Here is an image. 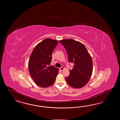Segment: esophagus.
Masks as SVG:
<instances>
[{
    "instance_id": "1",
    "label": "esophagus",
    "mask_w": 120,
    "mask_h": 120,
    "mask_svg": "<svg viewBox=\"0 0 120 120\" xmlns=\"http://www.w3.org/2000/svg\"><path fill=\"white\" fill-rule=\"evenodd\" d=\"M60 69L61 71H62V70H64V67H62L60 68Z\"/></svg>"
}]
</instances>
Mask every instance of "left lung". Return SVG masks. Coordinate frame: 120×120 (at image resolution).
I'll return each mask as SVG.
<instances>
[{"label": "left lung", "mask_w": 120, "mask_h": 120, "mask_svg": "<svg viewBox=\"0 0 120 120\" xmlns=\"http://www.w3.org/2000/svg\"><path fill=\"white\" fill-rule=\"evenodd\" d=\"M60 42L66 50L69 62L74 64L72 69L69 70V75L66 78V82L75 88L84 87L92 75L91 57L86 47L80 42L72 39H65Z\"/></svg>", "instance_id": "1"}]
</instances>
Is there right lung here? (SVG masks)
Masks as SVG:
<instances>
[{
  "instance_id": "1",
  "label": "right lung",
  "mask_w": 120,
  "mask_h": 120,
  "mask_svg": "<svg viewBox=\"0 0 120 120\" xmlns=\"http://www.w3.org/2000/svg\"><path fill=\"white\" fill-rule=\"evenodd\" d=\"M58 41L45 38L37 44L30 57L28 67L31 76L39 87H47L53 84L59 72L54 66H49L52 53Z\"/></svg>"
}]
</instances>
